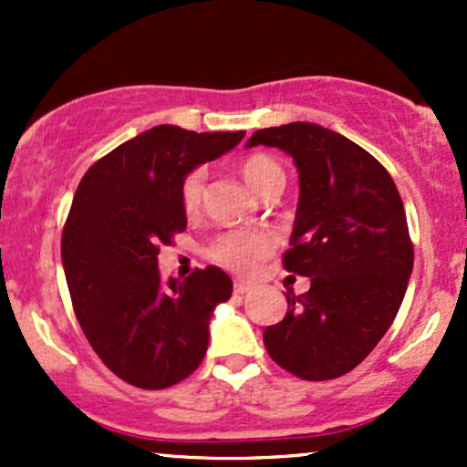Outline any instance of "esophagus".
I'll list each match as a JSON object with an SVG mask.
<instances>
[{
	"mask_svg": "<svg viewBox=\"0 0 467 467\" xmlns=\"http://www.w3.org/2000/svg\"><path fill=\"white\" fill-rule=\"evenodd\" d=\"M250 289H252L250 283H245V281H234V294H241V296H244V294H248Z\"/></svg>",
	"mask_w": 467,
	"mask_h": 467,
	"instance_id": "obj_1",
	"label": "esophagus"
}]
</instances>
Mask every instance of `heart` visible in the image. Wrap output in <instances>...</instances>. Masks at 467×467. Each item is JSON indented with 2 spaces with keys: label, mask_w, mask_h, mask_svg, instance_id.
I'll return each instance as SVG.
<instances>
[{
  "label": "heart",
  "mask_w": 467,
  "mask_h": 467,
  "mask_svg": "<svg viewBox=\"0 0 467 467\" xmlns=\"http://www.w3.org/2000/svg\"><path fill=\"white\" fill-rule=\"evenodd\" d=\"M239 173L245 180V184L256 195L264 197V200H267V197H278L287 184L285 169L272 155L265 153H252L248 158L241 160ZM203 192H206V171L192 169L191 173H186L180 191L182 206H184V211L189 215L200 213L203 203ZM275 237L267 230L241 228L219 234L208 245L206 254L217 265L244 275V272H252L261 261L267 259L275 252Z\"/></svg>",
  "instance_id": "heart-1"
}]
</instances>
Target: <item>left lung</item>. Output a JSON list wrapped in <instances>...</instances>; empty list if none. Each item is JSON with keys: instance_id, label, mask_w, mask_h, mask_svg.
<instances>
[{"instance_id": "obj_1", "label": "left lung", "mask_w": 467, "mask_h": 467, "mask_svg": "<svg viewBox=\"0 0 467 467\" xmlns=\"http://www.w3.org/2000/svg\"><path fill=\"white\" fill-rule=\"evenodd\" d=\"M292 155L301 197L283 265L309 276L287 294V314L264 331L265 349L296 378L349 373L375 349L400 312L412 272L404 203L389 171L349 138L314 122L252 133Z\"/></svg>"}]
</instances>
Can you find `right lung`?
<instances>
[{
  "mask_svg": "<svg viewBox=\"0 0 467 467\" xmlns=\"http://www.w3.org/2000/svg\"><path fill=\"white\" fill-rule=\"evenodd\" d=\"M244 136L158 125L89 166L74 192L61 237L74 314L96 356L133 387H173L206 356L213 309L233 281L208 265L162 283L158 254L186 228V173Z\"/></svg>",
  "mask_w": 467,
  "mask_h": 467,
  "instance_id": "1",
  "label": "right lung"
}]
</instances>
